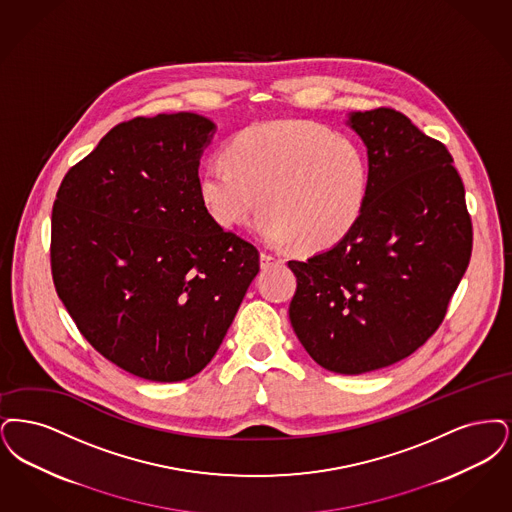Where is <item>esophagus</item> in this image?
<instances>
[{"instance_id": "esophagus-1", "label": "esophagus", "mask_w": 512, "mask_h": 512, "mask_svg": "<svg viewBox=\"0 0 512 512\" xmlns=\"http://www.w3.org/2000/svg\"><path fill=\"white\" fill-rule=\"evenodd\" d=\"M260 262H262V267H264V269H267V267L277 266V264H283V260H281V258H277V256L269 254V252H262Z\"/></svg>"}]
</instances>
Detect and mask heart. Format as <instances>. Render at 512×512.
<instances>
[{
    "label": "heart",
    "mask_w": 512,
    "mask_h": 512,
    "mask_svg": "<svg viewBox=\"0 0 512 512\" xmlns=\"http://www.w3.org/2000/svg\"><path fill=\"white\" fill-rule=\"evenodd\" d=\"M223 161L200 174V197L223 227L260 206L262 235L319 252L340 243L363 214L369 160L348 135L306 120L252 124L223 147Z\"/></svg>",
    "instance_id": "1"
}]
</instances>
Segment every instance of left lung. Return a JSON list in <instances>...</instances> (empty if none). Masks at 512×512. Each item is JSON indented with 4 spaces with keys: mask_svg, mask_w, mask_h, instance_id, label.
<instances>
[{
    "mask_svg": "<svg viewBox=\"0 0 512 512\" xmlns=\"http://www.w3.org/2000/svg\"><path fill=\"white\" fill-rule=\"evenodd\" d=\"M369 156L361 218L333 248L290 260V325L323 369L361 375L438 331L467 271L472 222L444 143L388 107L350 118Z\"/></svg>",
    "mask_w": 512,
    "mask_h": 512,
    "instance_id": "left-lung-1",
    "label": "left lung"
}]
</instances>
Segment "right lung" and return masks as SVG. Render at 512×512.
<instances>
[{
	"mask_svg": "<svg viewBox=\"0 0 512 512\" xmlns=\"http://www.w3.org/2000/svg\"><path fill=\"white\" fill-rule=\"evenodd\" d=\"M212 132L193 112L120 122L68 170L53 204L61 302L101 356L145 380L200 373L260 271L258 248L200 197Z\"/></svg>",
	"mask_w": 512,
	"mask_h": 512,
	"instance_id": "add662e5",
	"label": "right lung"
}]
</instances>
